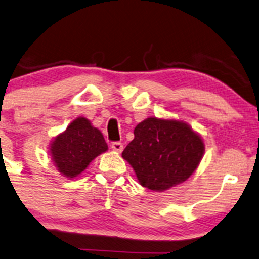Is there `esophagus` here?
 Returning a JSON list of instances; mask_svg holds the SVG:
<instances>
[{"mask_svg": "<svg viewBox=\"0 0 259 259\" xmlns=\"http://www.w3.org/2000/svg\"><path fill=\"white\" fill-rule=\"evenodd\" d=\"M111 148L113 149V151L118 152V153H120V152L123 151V143H121V142H118V141H116V142H112V143H111Z\"/></svg>", "mask_w": 259, "mask_h": 259, "instance_id": "esophagus-1", "label": "esophagus"}]
</instances>
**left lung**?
I'll use <instances>...</instances> for the list:
<instances>
[{
	"mask_svg": "<svg viewBox=\"0 0 259 259\" xmlns=\"http://www.w3.org/2000/svg\"><path fill=\"white\" fill-rule=\"evenodd\" d=\"M135 138L121 153L140 185L164 192L185 182L205 152L201 136L185 121L151 117L138 124Z\"/></svg>",
	"mask_w": 259,
	"mask_h": 259,
	"instance_id": "1",
	"label": "left lung"
}]
</instances>
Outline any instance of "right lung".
I'll return each instance as SVG.
<instances>
[{"instance_id":"obj_1","label":"right lung","mask_w":259,"mask_h":259,"mask_svg":"<svg viewBox=\"0 0 259 259\" xmlns=\"http://www.w3.org/2000/svg\"><path fill=\"white\" fill-rule=\"evenodd\" d=\"M108 149L104 135L84 117L76 118L64 133L52 141L49 153L59 172L67 179H74Z\"/></svg>"}]
</instances>
